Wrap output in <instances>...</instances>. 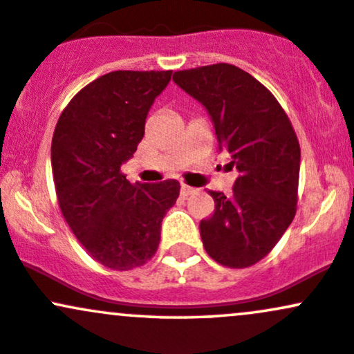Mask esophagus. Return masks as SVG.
Instances as JSON below:
<instances>
[{
    "label": "esophagus",
    "mask_w": 354,
    "mask_h": 354,
    "mask_svg": "<svg viewBox=\"0 0 354 354\" xmlns=\"http://www.w3.org/2000/svg\"><path fill=\"white\" fill-rule=\"evenodd\" d=\"M194 191H196V189L189 187V185H182V187H180V196L182 197H189Z\"/></svg>",
    "instance_id": "esophagus-1"
}]
</instances>
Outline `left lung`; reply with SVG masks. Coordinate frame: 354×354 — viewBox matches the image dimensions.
<instances>
[{
	"instance_id": "left-lung-1",
	"label": "left lung",
	"mask_w": 354,
	"mask_h": 354,
	"mask_svg": "<svg viewBox=\"0 0 354 354\" xmlns=\"http://www.w3.org/2000/svg\"><path fill=\"white\" fill-rule=\"evenodd\" d=\"M174 81L206 106L219 150L239 172L230 197L209 191L214 214L201 221L204 248L223 267H252L272 252L297 211L294 127L267 87L236 66L177 71Z\"/></svg>"
}]
</instances>
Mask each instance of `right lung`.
I'll use <instances>...</instances> for the list:
<instances>
[{
    "instance_id": "1",
    "label": "right lung",
    "mask_w": 354,
    "mask_h": 354,
    "mask_svg": "<svg viewBox=\"0 0 354 354\" xmlns=\"http://www.w3.org/2000/svg\"><path fill=\"white\" fill-rule=\"evenodd\" d=\"M172 71H115L82 87L64 108L52 138L59 207L86 252L127 272L157 253L163 216L180 184H131L121 163L145 135V120Z\"/></svg>"
}]
</instances>
